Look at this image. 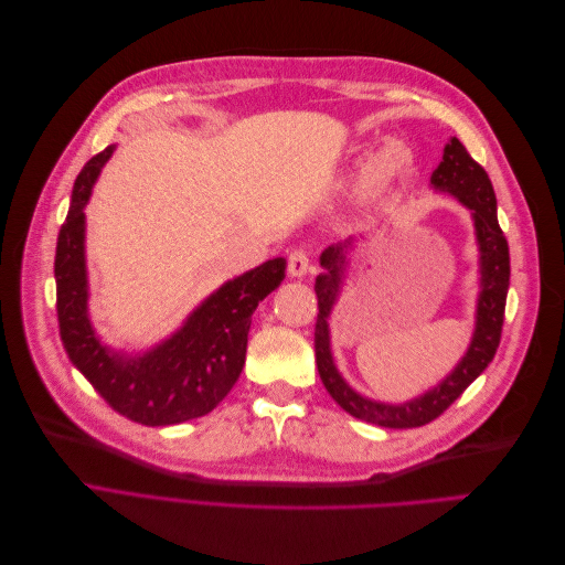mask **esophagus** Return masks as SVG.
Instances as JSON below:
<instances>
[{
	"instance_id": "1",
	"label": "esophagus",
	"mask_w": 565,
	"mask_h": 565,
	"mask_svg": "<svg viewBox=\"0 0 565 565\" xmlns=\"http://www.w3.org/2000/svg\"><path fill=\"white\" fill-rule=\"evenodd\" d=\"M309 268H311L309 252H306L303 247L289 252V256H287V273H289V276H292V278H303L306 273H309Z\"/></svg>"
}]
</instances>
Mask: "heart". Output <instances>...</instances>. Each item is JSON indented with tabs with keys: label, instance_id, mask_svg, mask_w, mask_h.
Returning <instances> with one entry per match:
<instances>
[{
	"label": "heart",
	"instance_id": "1",
	"mask_svg": "<svg viewBox=\"0 0 565 565\" xmlns=\"http://www.w3.org/2000/svg\"><path fill=\"white\" fill-rule=\"evenodd\" d=\"M405 164H407V156L403 152V148H398L396 143H388L386 148H382L377 152V158L372 160L370 179H372V183L388 181V179L396 177Z\"/></svg>",
	"mask_w": 565,
	"mask_h": 565
}]
</instances>
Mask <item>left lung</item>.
I'll return each mask as SVG.
<instances>
[{
    "label": "left lung",
    "mask_w": 565,
    "mask_h": 565,
    "mask_svg": "<svg viewBox=\"0 0 565 565\" xmlns=\"http://www.w3.org/2000/svg\"><path fill=\"white\" fill-rule=\"evenodd\" d=\"M431 188L459 200L471 212L473 235L478 245V299L476 322L467 353L459 358L455 370L434 388L405 403H382L358 393L334 365L330 347V316L339 301L341 287L347 282L349 254L355 241L330 245L320 254L322 273L316 278L318 320H316V363L320 380L330 396L347 409L349 415L384 426V429H415L429 424L465 393V388L481 374L500 347L507 289H509V245L498 224V198L486 169L478 164L467 148L452 139L443 148V160L431 174Z\"/></svg>",
    "instance_id": "obj_1"
}]
</instances>
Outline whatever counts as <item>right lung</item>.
Returning <instances> with one entry per match:
<instances>
[{
	"label": "right lung",
	"instance_id": "add662e5",
	"mask_svg": "<svg viewBox=\"0 0 565 565\" xmlns=\"http://www.w3.org/2000/svg\"><path fill=\"white\" fill-rule=\"evenodd\" d=\"M115 146L79 172L56 245V311L67 358L115 413L146 426L195 419L228 396L245 365L252 313L285 278L282 256L221 285L181 328L143 353L106 347L89 320L84 207Z\"/></svg>",
	"mask_w": 565,
	"mask_h": 565
}]
</instances>
